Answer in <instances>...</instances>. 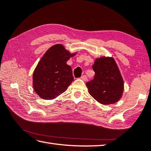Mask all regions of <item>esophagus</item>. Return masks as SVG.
I'll return each instance as SVG.
<instances>
[{
  "instance_id": "esophagus-1",
  "label": "esophagus",
  "mask_w": 151,
  "mask_h": 151,
  "mask_svg": "<svg viewBox=\"0 0 151 151\" xmlns=\"http://www.w3.org/2000/svg\"><path fill=\"white\" fill-rule=\"evenodd\" d=\"M81 78L82 79V80H83V81H86L87 80V76L86 75H82L81 77Z\"/></svg>"
}]
</instances>
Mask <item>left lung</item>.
I'll list each match as a JSON object with an SVG mask.
<instances>
[{
    "mask_svg": "<svg viewBox=\"0 0 151 151\" xmlns=\"http://www.w3.org/2000/svg\"><path fill=\"white\" fill-rule=\"evenodd\" d=\"M92 68L94 78L86 83L90 95L103 105L119 101L124 91V81L114 58H97Z\"/></svg>",
    "mask_w": 151,
    "mask_h": 151,
    "instance_id": "8db88e82",
    "label": "left lung"
}]
</instances>
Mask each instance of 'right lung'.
<instances>
[{
  "mask_svg": "<svg viewBox=\"0 0 151 151\" xmlns=\"http://www.w3.org/2000/svg\"><path fill=\"white\" fill-rule=\"evenodd\" d=\"M70 54L60 44L50 48L38 62L32 75V86L40 98L55 99L65 91L74 81L73 71L67 61Z\"/></svg>",
  "mask_w": 151,
  "mask_h": 151,
  "instance_id": "1",
  "label": "right lung"
}]
</instances>
